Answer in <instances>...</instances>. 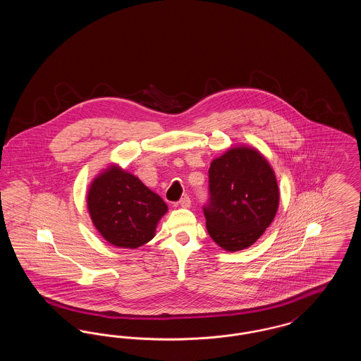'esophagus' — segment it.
<instances>
[{
	"mask_svg": "<svg viewBox=\"0 0 361 361\" xmlns=\"http://www.w3.org/2000/svg\"><path fill=\"white\" fill-rule=\"evenodd\" d=\"M178 204L183 207V208H189V207H190V199H189V196L181 197L180 202H178Z\"/></svg>",
	"mask_w": 361,
	"mask_h": 361,
	"instance_id": "34e87169",
	"label": "esophagus"
}]
</instances>
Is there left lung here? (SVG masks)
Instances as JSON below:
<instances>
[{
    "mask_svg": "<svg viewBox=\"0 0 361 361\" xmlns=\"http://www.w3.org/2000/svg\"><path fill=\"white\" fill-rule=\"evenodd\" d=\"M208 181L203 211L209 237L227 252L252 246L275 219L280 199L265 157L253 147H233L211 162Z\"/></svg>",
    "mask_w": 361,
    "mask_h": 361,
    "instance_id": "left-lung-1",
    "label": "left lung"
}]
</instances>
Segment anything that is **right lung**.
Masks as SVG:
<instances>
[{"instance_id":"add662e5","label":"right lung","mask_w":361,"mask_h":361,"mask_svg":"<svg viewBox=\"0 0 361 361\" xmlns=\"http://www.w3.org/2000/svg\"><path fill=\"white\" fill-rule=\"evenodd\" d=\"M89 215L105 240L137 249L154 238L166 203L137 177L112 165L100 173L86 196Z\"/></svg>"}]
</instances>
